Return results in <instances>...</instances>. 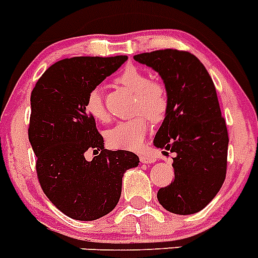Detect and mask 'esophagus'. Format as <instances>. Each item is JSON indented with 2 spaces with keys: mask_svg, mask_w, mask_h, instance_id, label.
<instances>
[{
  "mask_svg": "<svg viewBox=\"0 0 258 258\" xmlns=\"http://www.w3.org/2000/svg\"><path fill=\"white\" fill-rule=\"evenodd\" d=\"M140 162L143 164H153L156 162L155 156L150 155V154H141L140 155Z\"/></svg>",
  "mask_w": 258,
  "mask_h": 258,
  "instance_id": "34e87169",
  "label": "esophagus"
}]
</instances>
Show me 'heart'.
<instances>
[{"label":"heart","instance_id":"b5f03b06","mask_svg":"<svg viewBox=\"0 0 258 258\" xmlns=\"http://www.w3.org/2000/svg\"><path fill=\"white\" fill-rule=\"evenodd\" d=\"M118 85L135 93V113H143L137 117L113 126L105 132L107 143L119 150H139L149 131V119L159 122L164 118L168 109V93L165 86L158 81H150L148 75L136 67L123 70L115 79ZM85 109L96 121H107L104 103L100 89H93L85 102ZM147 115L145 116V114Z\"/></svg>","mask_w":258,"mask_h":258}]
</instances>
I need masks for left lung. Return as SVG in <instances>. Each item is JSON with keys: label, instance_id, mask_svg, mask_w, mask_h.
Returning a JSON list of instances; mask_svg holds the SVG:
<instances>
[{"label": "left lung", "instance_id": "left-lung-1", "mask_svg": "<svg viewBox=\"0 0 258 258\" xmlns=\"http://www.w3.org/2000/svg\"><path fill=\"white\" fill-rule=\"evenodd\" d=\"M134 59L158 72L168 93V109L154 145L175 154L174 180L159 189L158 201L178 215L199 213L216 196L227 174L229 137L215 85L189 52L154 50Z\"/></svg>", "mask_w": 258, "mask_h": 258}]
</instances>
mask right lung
I'll use <instances>...</instances> for the list:
<instances>
[{
    "mask_svg": "<svg viewBox=\"0 0 258 258\" xmlns=\"http://www.w3.org/2000/svg\"><path fill=\"white\" fill-rule=\"evenodd\" d=\"M127 56L74 57L56 62L31 91L29 141L37 156L43 192L59 211L91 221L119 201L126 170L139 165L136 154L104 149L95 119L88 114L89 93L117 71ZM94 150L93 161L85 158Z\"/></svg>",
    "mask_w": 258,
    "mask_h": 258,
    "instance_id": "1",
    "label": "right lung"
}]
</instances>
